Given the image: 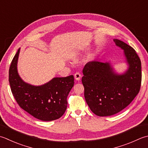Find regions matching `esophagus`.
Returning a JSON list of instances; mask_svg holds the SVG:
<instances>
[{
    "label": "esophagus",
    "instance_id": "obj_1",
    "mask_svg": "<svg viewBox=\"0 0 148 148\" xmlns=\"http://www.w3.org/2000/svg\"><path fill=\"white\" fill-rule=\"evenodd\" d=\"M81 77H82V75H81V74L79 73V72H76V73H75V74H74V78H75V79H76V81L80 80Z\"/></svg>",
    "mask_w": 148,
    "mask_h": 148
}]
</instances>
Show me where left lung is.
Segmentation results:
<instances>
[{
	"mask_svg": "<svg viewBox=\"0 0 148 148\" xmlns=\"http://www.w3.org/2000/svg\"><path fill=\"white\" fill-rule=\"evenodd\" d=\"M114 42L124 51L129 68L125 73H114L109 63H86L83 70L84 95L91 111L98 116H110L128 106L140 91L141 62L135 49L119 40Z\"/></svg>",
	"mask_w": 148,
	"mask_h": 148,
	"instance_id": "left-lung-1",
	"label": "left lung"
}]
</instances>
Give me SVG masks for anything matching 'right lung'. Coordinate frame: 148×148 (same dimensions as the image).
<instances>
[{
    "label": "right lung",
    "instance_id": "obj_1",
    "mask_svg": "<svg viewBox=\"0 0 148 148\" xmlns=\"http://www.w3.org/2000/svg\"><path fill=\"white\" fill-rule=\"evenodd\" d=\"M20 49L14 55L9 70V82L13 95L20 108L38 119L51 121L64 114L68 95L74 84L73 75L54 77L41 86L23 82L17 72Z\"/></svg>",
    "mask_w": 148,
    "mask_h": 148
}]
</instances>
